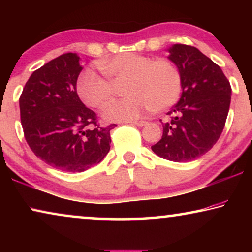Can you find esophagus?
I'll list each match as a JSON object with an SVG mask.
<instances>
[{
    "instance_id": "esophagus-1",
    "label": "esophagus",
    "mask_w": 252,
    "mask_h": 252,
    "mask_svg": "<svg viewBox=\"0 0 252 252\" xmlns=\"http://www.w3.org/2000/svg\"><path fill=\"white\" fill-rule=\"evenodd\" d=\"M133 125H135L137 127H143L147 125V122L146 120H135V122H133Z\"/></svg>"
}]
</instances>
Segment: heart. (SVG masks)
Instances as JSON below:
<instances>
[{"mask_svg": "<svg viewBox=\"0 0 252 252\" xmlns=\"http://www.w3.org/2000/svg\"><path fill=\"white\" fill-rule=\"evenodd\" d=\"M107 79L93 70H85L77 80V92L88 106L103 109L115 95L113 85L125 81L127 95L113 102L104 111L110 122H132L147 111H164L178 102L182 92V78L173 62L136 53L116 55L98 64Z\"/></svg>", "mask_w": 252, "mask_h": 252, "instance_id": "b5f03b06", "label": "heart"}]
</instances>
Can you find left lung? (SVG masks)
I'll use <instances>...</instances> for the list:
<instances>
[{
	"label": "left lung",
	"instance_id": "8db88e82",
	"mask_svg": "<svg viewBox=\"0 0 252 252\" xmlns=\"http://www.w3.org/2000/svg\"><path fill=\"white\" fill-rule=\"evenodd\" d=\"M168 58L182 78V94L163 123V136L151 149L164 159L190 161L217 143L229 111L232 87L219 65L197 48L174 44ZM161 122V120H160Z\"/></svg>",
	"mask_w": 252,
	"mask_h": 252
}]
</instances>
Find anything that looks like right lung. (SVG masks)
<instances>
[{"label":"right lung","mask_w":252,"mask_h":252,"mask_svg":"<svg viewBox=\"0 0 252 252\" xmlns=\"http://www.w3.org/2000/svg\"><path fill=\"white\" fill-rule=\"evenodd\" d=\"M77 54L67 53L34 71L19 97L24 136L34 155L65 172H84L110 150V132L80 101L77 80L82 67Z\"/></svg>","instance_id":"right-lung-1"}]
</instances>
